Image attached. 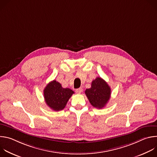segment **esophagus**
<instances>
[{
    "mask_svg": "<svg viewBox=\"0 0 157 157\" xmlns=\"http://www.w3.org/2000/svg\"><path fill=\"white\" fill-rule=\"evenodd\" d=\"M82 89L81 87L78 88V89H76V93H78V94H80V93H82Z\"/></svg>",
    "mask_w": 157,
    "mask_h": 157,
    "instance_id": "obj_1",
    "label": "esophagus"
}]
</instances>
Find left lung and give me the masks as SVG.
<instances>
[{
	"instance_id": "1",
	"label": "left lung",
	"mask_w": 157,
	"mask_h": 157,
	"mask_svg": "<svg viewBox=\"0 0 157 157\" xmlns=\"http://www.w3.org/2000/svg\"><path fill=\"white\" fill-rule=\"evenodd\" d=\"M85 94L94 107L102 109L110 99L111 89L103 79L98 77L92 81L91 87L86 89Z\"/></svg>"
}]
</instances>
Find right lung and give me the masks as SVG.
<instances>
[{"label": "right lung", "mask_w": 157, "mask_h": 157, "mask_svg": "<svg viewBox=\"0 0 157 157\" xmlns=\"http://www.w3.org/2000/svg\"><path fill=\"white\" fill-rule=\"evenodd\" d=\"M43 92L47 104L55 111L63 109L70 98L75 93L70 88H63L56 80L49 82L44 89Z\"/></svg>", "instance_id": "add662e5"}]
</instances>
